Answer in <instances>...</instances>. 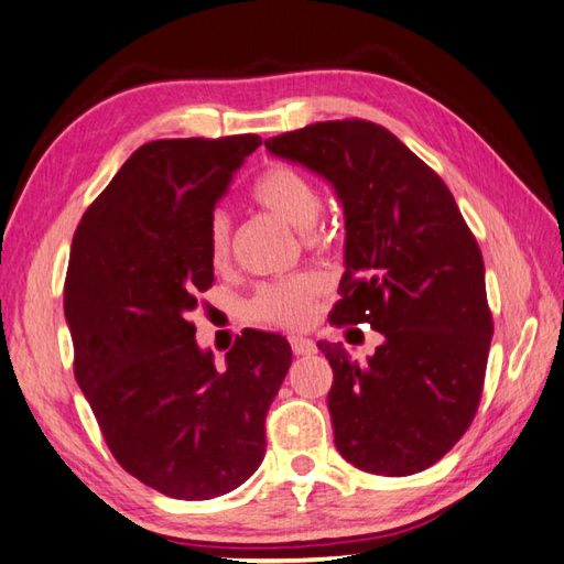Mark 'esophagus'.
I'll use <instances>...</instances> for the list:
<instances>
[{
    "label": "esophagus",
    "instance_id": "34e87169",
    "mask_svg": "<svg viewBox=\"0 0 564 564\" xmlns=\"http://www.w3.org/2000/svg\"><path fill=\"white\" fill-rule=\"evenodd\" d=\"M291 349L295 356H310L317 351V346L313 339H305V337H291Z\"/></svg>",
    "mask_w": 564,
    "mask_h": 564
}]
</instances>
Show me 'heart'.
<instances>
[{
  "label": "heart",
  "instance_id": "b5f03b06",
  "mask_svg": "<svg viewBox=\"0 0 564 564\" xmlns=\"http://www.w3.org/2000/svg\"><path fill=\"white\" fill-rule=\"evenodd\" d=\"M251 198L275 218L295 227L313 225L319 213V191L305 172L293 164L273 162L251 184ZM230 220L225 213H213L206 223V249L215 267H225L230 259ZM322 291V281L313 273L291 275V279L263 283L251 295L247 313L254 322L275 327H303L313 317L315 297Z\"/></svg>",
  "mask_w": 564,
  "mask_h": 564
}]
</instances>
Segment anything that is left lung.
Here are the masks:
<instances>
[{"label": "left lung", "mask_w": 564, "mask_h": 564, "mask_svg": "<svg viewBox=\"0 0 564 564\" xmlns=\"http://www.w3.org/2000/svg\"><path fill=\"white\" fill-rule=\"evenodd\" d=\"M267 148L325 176L344 206L346 271L329 322L382 334L366 364L317 344L334 370L337 451L373 475L422 473L460 441L482 398L495 325L477 239L443 178L378 123L322 121Z\"/></svg>", "instance_id": "obj_1"}]
</instances>
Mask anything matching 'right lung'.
<instances>
[{
    "mask_svg": "<svg viewBox=\"0 0 564 564\" xmlns=\"http://www.w3.org/2000/svg\"><path fill=\"white\" fill-rule=\"evenodd\" d=\"M259 145L254 133L145 142L72 239L75 378L118 465L174 499L220 497L254 475L293 361L281 334L247 329L215 368L188 319L213 285L206 223Z\"/></svg>",
    "mask_w": 564,
    "mask_h": 564,
    "instance_id": "add662e5",
    "label": "right lung"
}]
</instances>
